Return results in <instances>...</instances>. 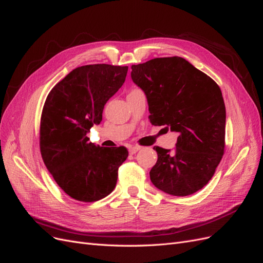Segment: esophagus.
I'll return each instance as SVG.
<instances>
[{
  "label": "esophagus",
  "instance_id": "1",
  "mask_svg": "<svg viewBox=\"0 0 263 263\" xmlns=\"http://www.w3.org/2000/svg\"><path fill=\"white\" fill-rule=\"evenodd\" d=\"M139 150H140L139 146H130L129 147V154L134 155V154H136L137 151H139Z\"/></svg>",
  "mask_w": 263,
  "mask_h": 263
}]
</instances>
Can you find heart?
<instances>
[{
  "instance_id": "b5f03b06",
  "label": "heart",
  "mask_w": 263,
  "mask_h": 263,
  "mask_svg": "<svg viewBox=\"0 0 263 263\" xmlns=\"http://www.w3.org/2000/svg\"><path fill=\"white\" fill-rule=\"evenodd\" d=\"M134 91H138V90H133V91H132V92H134Z\"/></svg>"
}]
</instances>
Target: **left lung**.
<instances>
[{"label": "left lung", "mask_w": 263, "mask_h": 263, "mask_svg": "<svg viewBox=\"0 0 263 263\" xmlns=\"http://www.w3.org/2000/svg\"><path fill=\"white\" fill-rule=\"evenodd\" d=\"M132 80L146 94L150 123L179 135L174 151L154 147L151 182L174 196L197 192L224 155L226 108L219 86L181 57L133 65Z\"/></svg>", "instance_id": "obj_1"}]
</instances>
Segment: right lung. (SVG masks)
<instances>
[{
  "mask_svg": "<svg viewBox=\"0 0 263 263\" xmlns=\"http://www.w3.org/2000/svg\"><path fill=\"white\" fill-rule=\"evenodd\" d=\"M128 67L87 65L55 84L41 119V153L57 184L80 202H95L114 190L128 157L125 147H100L86 134L102 121L106 102L123 85Z\"/></svg>",
  "mask_w": 263,
  "mask_h": 263,
  "instance_id": "add662e5",
  "label": "right lung"
}]
</instances>
